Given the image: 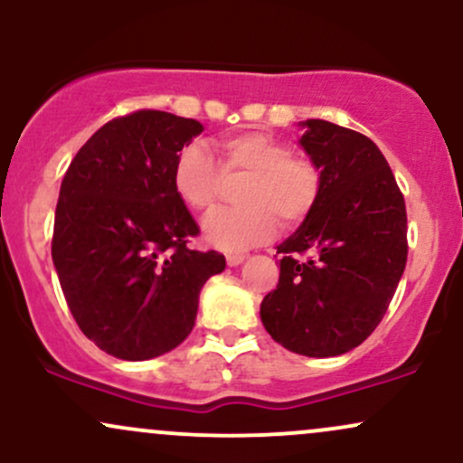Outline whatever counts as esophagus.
<instances>
[{
	"mask_svg": "<svg viewBox=\"0 0 463 463\" xmlns=\"http://www.w3.org/2000/svg\"><path fill=\"white\" fill-rule=\"evenodd\" d=\"M243 261H246V254H239V252L226 254V263L231 265V268H237V265H241Z\"/></svg>",
	"mask_w": 463,
	"mask_h": 463,
	"instance_id": "obj_1",
	"label": "esophagus"
}]
</instances>
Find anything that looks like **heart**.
<instances>
[{
    "mask_svg": "<svg viewBox=\"0 0 463 463\" xmlns=\"http://www.w3.org/2000/svg\"><path fill=\"white\" fill-rule=\"evenodd\" d=\"M213 154L202 143L178 152L172 169L174 191L191 211H211L228 183L237 191L239 209H222L202 224L209 246L239 252L274 237L276 217L285 226L300 224L320 195V172L307 158L294 156L285 141L259 130L237 132L217 141Z\"/></svg>",
    "mask_w": 463,
    "mask_h": 463,
    "instance_id": "1",
    "label": "heart"
}]
</instances>
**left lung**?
I'll return each instance as SVG.
<instances>
[{
  "label": "left lung",
  "mask_w": 463,
  "mask_h": 463,
  "mask_svg": "<svg viewBox=\"0 0 463 463\" xmlns=\"http://www.w3.org/2000/svg\"><path fill=\"white\" fill-rule=\"evenodd\" d=\"M300 147L320 172V195L279 246L280 279L261 302V322L291 353L337 357L383 320L405 272L407 211L374 141L324 119L300 121Z\"/></svg>",
  "instance_id": "8db88e82"
}]
</instances>
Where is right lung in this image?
<instances>
[{
    "label": "right lung",
    "mask_w": 463,
    "mask_h": 463,
    "mask_svg": "<svg viewBox=\"0 0 463 463\" xmlns=\"http://www.w3.org/2000/svg\"><path fill=\"white\" fill-rule=\"evenodd\" d=\"M204 130L163 110L117 117L80 147L61 184L52 259L80 331L104 353L146 361L187 339L200 291L224 254L174 191L178 152Z\"/></svg>",
    "instance_id": "obj_1"
}]
</instances>
